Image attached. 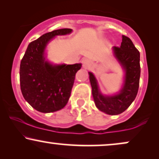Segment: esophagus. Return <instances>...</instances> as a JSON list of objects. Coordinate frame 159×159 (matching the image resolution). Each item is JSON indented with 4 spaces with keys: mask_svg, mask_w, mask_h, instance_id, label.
<instances>
[{
    "mask_svg": "<svg viewBox=\"0 0 159 159\" xmlns=\"http://www.w3.org/2000/svg\"><path fill=\"white\" fill-rule=\"evenodd\" d=\"M82 64H83V67L86 69V70H87V69H89L91 67V61L89 60V59H84L83 61H82Z\"/></svg>",
    "mask_w": 159,
    "mask_h": 159,
    "instance_id": "1",
    "label": "esophagus"
}]
</instances>
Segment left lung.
<instances>
[{"label":"left lung","instance_id":"left-lung-1","mask_svg":"<svg viewBox=\"0 0 159 159\" xmlns=\"http://www.w3.org/2000/svg\"><path fill=\"white\" fill-rule=\"evenodd\" d=\"M113 51L116 58L125 70V80L120 93L104 96L99 91L95 76L89 72L95 106L108 115L122 113L130 106L139 91L141 74L140 53L129 38L122 35L121 46L113 47Z\"/></svg>","mask_w":159,"mask_h":159}]
</instances>
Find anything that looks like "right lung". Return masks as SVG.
I'll return each instance as SVG.
<instances>
[{
	"instance_id": "obj_1",
	"label": "right lung",
	"mask_w": 159,
	"mask_h": 159,
	"mask_svg": "<svg viewBox=\"0 0 159 159\" xmlns=\"http://www.w3.org/2000/svg\"><path fill=\"white\" fill-rule=\"evenodd\" d=\"M71 29L53 30L28 46L20 65V84L23 96L39 112H52L67 104L75 74L81 64L53 66L45 61L44 49L55 35H66Z\"/></svg>"
}]
</instances>
